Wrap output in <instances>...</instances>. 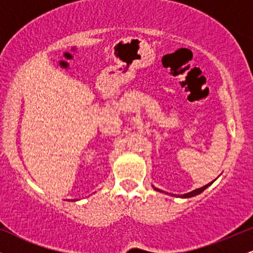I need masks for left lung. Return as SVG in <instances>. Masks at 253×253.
<instances>
[{
    "instance_id": "left-lung-1",
    "label": "left lung",
    "mask_w": 253,
    "mask_h": 253,
    "mask_svg": "<svg viewBox=\"0 0 253 253\" xmlns=\"http://www.w3.org/2000/svg\"><path fill=\"white\" fill-rule=\"evenodd\" d=\"M211 183H208L207 185H205V187H201V188H199V189H195V190H193V191H190V193H188V194H183V195H177L178 197H193V196H195V195H199V194H201L203 190L206 189V188L208 187V185H211ZM156 190H158L159 191V189H157V188H155ZM173 196H176V195H173Z\"/></svg>"
}]
</instances>
